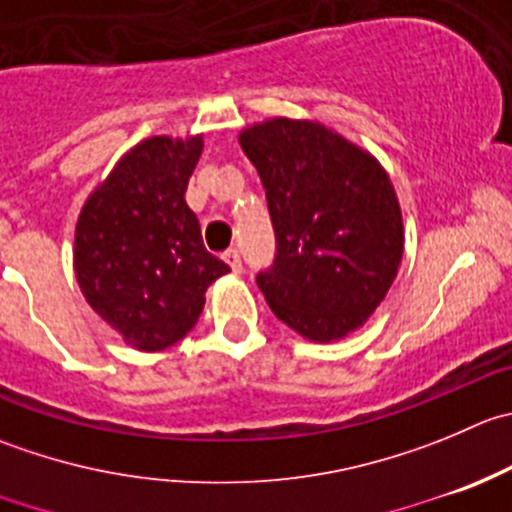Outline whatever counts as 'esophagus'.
<instances>
[{"label":"esophagus","mask_w":512,"mask_h":512,"mask_svg":"<svg viewBox=\"0 0 512 512\" xmlns=\"http://www.w3.org/2000/svg\"><path fill=\"white\" fill-rule=\"evenodd\" d=\"M222 260L230 265V270L235 272V275H237V272H242V260H240V252H237V250H227L225 255H222Z\"/></svg>","instance_id":"1"}]
</instances>
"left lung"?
<instances>
[{"mask_svg":"<svg viewBox=\"0 0 512 512\" xmlns=\"http://www.w3.org/2000/svg\"><path fill=\"white\" fill-rule=\"evenodd\" d=\"M237 140L275 225V265L257 275L267 305L305 340H345L385 300L403 262V212L390 175L317 119L272 117Z\"/></svg>","mask_w":512,"mask_h":512,"instance_id":"obj_1","label":"left lung"}]
</instances>
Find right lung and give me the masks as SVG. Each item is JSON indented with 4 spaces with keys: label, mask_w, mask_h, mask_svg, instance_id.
<instances>
[{
    "label": "right lung",
    "mask_w": 512,
    "mask_h": 512,
    "mask_svg": "<svg viewBox=\"0 0 512 512\" xmlns=\"http://www.w3.org/2000/svg\"><path fill=\"white\" fill-rule=\"evenodd\" d=\"M202 135H155L119 157L74 227V275L87 305L135 350L175 345L197 325L205 292L230 267L202 242L185 192Z\"/></svg>",
    "instance_id": "add662e5"
}]
</instances>
